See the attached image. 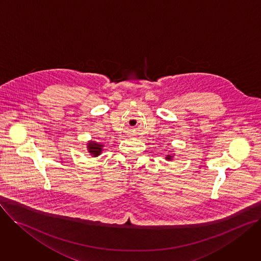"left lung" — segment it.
<instances>
[{
	"label": "left lung",
	"mask_w": 261,
	"mask_h": 261,
	"mask_svg": "<svg viewBox=\"0 0 261 261\" xmlns=\"http://www.w3.org/2000/svg\"><path fill=\"white\" fill-rule=\"evenodd\" d=\"M172 158H173V155H167V156H166V160H167V161H171Z\"/></svg>",
	"instance_id": "8db88e82"
}]
</instances>
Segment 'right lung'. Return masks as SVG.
Returning <instances> with one entry per match:
<instances>
[{"label":"right lung","instance_id":"add662e5","mask_svg":"<svg viewBox=\"0 0 261 261\" xmlns=\"http://www.w3.org/2000/svg\"><path fill=\"white\" fill-rule=\"evenodd\" d=\"M102 147H103V145H101L100 143H97L94 141H89V143L87 144V148H88L89 153L91 155H93L94 158L98 156L101 153Z\"/></svg>","mask_w":261,"mask_h":261}]
</instances>
